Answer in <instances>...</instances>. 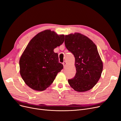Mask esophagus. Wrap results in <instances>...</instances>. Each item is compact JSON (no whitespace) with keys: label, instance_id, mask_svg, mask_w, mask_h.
I'll list each match as a JSON object with an SVG mask.
<instances>
[{"label":"esophagus","instance_id":"1","mask_svg":"<svg viewBox=\"0 0 121 121\" xmlns=\"http://www.w3.org/2000/svg\"><path fill=\"white\" fill-rule=\"evenodd\" d=\"M63 65L64 66V68H65L66 66V62L64 61L63 63Z\"/></svg>","mask_w":121,"mask_h":121}]
</instances>
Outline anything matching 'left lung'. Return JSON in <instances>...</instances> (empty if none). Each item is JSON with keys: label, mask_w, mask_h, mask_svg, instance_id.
Masks as SVG:
<instances>
[{"label": "left lung", "mask_w": 121, "mask_h": 121, "mask_svg": "<svg viewBox=\"0 0 121 121\" xmlns=\"http://www.w3.org/2000/svg\"><path fill=\"white\" fill-rule=\"evenodd\" d=\"M65 44L75 58L77 72L68 82L77 91L90 90L99 80L103 70V63L96 45L80 33L65 35Z\"/></svg>", "instance_id": "obj_1"}]
</instances>
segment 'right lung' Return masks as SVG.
I'll return each mask as SVG.
<instances>
[{
  "instance_id": "1",
  "label": "right lung",
  "mask_w": 121,
  "mask_h": 121,
  "mask_svg": "<svg viewBox=\"0 0 121 121\" xmlns=\"http://www.w3.org/2000/svg\"><path fill=\"white\" fill-rule=\"evenodd\" d=\"M65 35L46 30L30 40L19 61L20 74L30 88L43 91L63 68L54 49L64 43Z\"/></svg>"
}]
</instances>
